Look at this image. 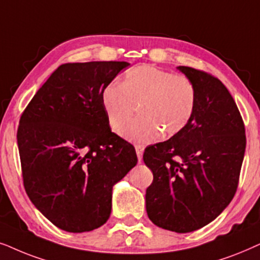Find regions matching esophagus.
I'll return each instance as SVG.
<instances>
[{"label":"esophagus","instance_id":"esophagus-1","mask_svg":"<svg viewBox=\"0 0 260 260\" xmlns=\"http://www.w3.org/2000/svg\"><path fill=\"white\" fill-rule=\"evenodd\" d=\"M136 152L138 155V160H143V153H144V147L140 146V145H136Z\"/></svg>","mask_w":260,"mask_h":260}]
</instances>
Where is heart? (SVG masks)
Wrapping results in <instances>:
<instances>
[{
	"instance_id": "b5f03b06",
	"label": "heart",
	"mask_w": 260,
	"mask_h": 260,
	"mask_svg": "<svg viewBox=\"0 0 260 260\" xmlns=\"http://www.w3.org/2000/svg\"><path fill=\"white\" fill-rule=\"evenodd\" d=\"M102 103L110 127L120 132L139 106V119L123 129V137L134 143L147 144L160 133L172 137L190 122L196 107V89L188 77L170 71L140 65L124 75L122 84H109Z\"/></svg>"
}]
</instances>
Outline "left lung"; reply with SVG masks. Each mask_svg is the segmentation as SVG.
<instances>
[{"instance_id":"obj_1","label":"left lung","mask_w":260,"mask_h":260,"mask_svg":"<svg viewBox=\"0 0 260 260\" xmlns=\"http://www.w3.org/2000/svg\"><path fill=\"white\" fill-rule=\"evenodd\" d=\"M177 69L195 85V112L182 132L145 150L144 161L153 174L145 197L152 222L189 233L215 220L234 197L246 136L220 79L189 67Z\"/></svg>"}]
</instances>
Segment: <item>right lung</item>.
Returning <instances> with one entry per match:
<instances>
[{"instance_id": "add662e5", "label": "right lung", "mask_w": 260, "mask_h": 260, "mask_svg": "<svg viewBox=\"0 0 260 260\" xmlns=\"http://www.w3.org/2000/svg\"><path fill=\"white\" fill-rule=\"evenodd\" d=\"M127 61L60 65L20 117L17 146L29 200L54 226L71 233L101 227L112 212L113 185L138 158L112 132L106 86Z\"/></svg>"}]
</instances>
